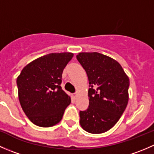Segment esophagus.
I'll use <instances>...</instances> for the list:
<instances>
[{
  "mask_svg": "<svg viewBox=\"0 0 154 154\" xmlns=\"http://www.w3.org/2000/svg\"><path fill=\"white\" fill-rule=\"evenodd\" d=\"M77 93H74V94H73V97H74V98H76V97H77Z\"/></svg>",
  "mask_w": 154,
  "mask_h": 154,
  "instance_id": "obj_1",
  "label": "esophagus"
}]
</instances>
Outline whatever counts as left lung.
<instances>
[{"label":"left lung","instance_id":"left-lung-1","mask_svg":"<svg viewBox=\"0 0 154 154\" xmlns=\"http://www.w3.org/2000/svg\"><path fill=\"white\" fill-rule=\"evenodd\" d=\"M77 59L91 86L88 91L89 106L80 112V126L93 134L105 133L116 125L127 107L129 77L116 60L100 53H79Z\"/></svg>","mask_w":154,"mask_h":154}]
</instances>
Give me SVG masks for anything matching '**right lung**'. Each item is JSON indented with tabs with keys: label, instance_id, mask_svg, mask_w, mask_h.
Wrapping results in <instances>:
<instances>
[{
	"label": "right lung",
	"instance_id": "right-lung-1",
	"mask_svg": "<svg viewBox=\"0 0 154 154\" xmlns=\"http://www.w3.org/2000/svg\"><path fill=\"white\" fill-rule=\"evenodd\" d=\"M73 57L69 52L47 54L27 64L18 75L20 104L34 125L53 127L63 119L71 97L60 86L62 74Z\"/></svg>",
	"mask_w": 154,
	"mask_h": 154
}]
</instances>
